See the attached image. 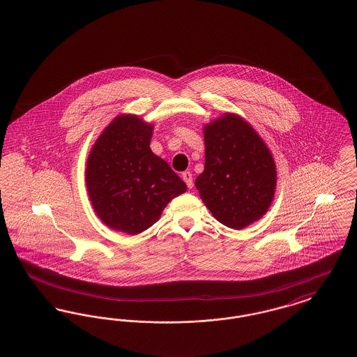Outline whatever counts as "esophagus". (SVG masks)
I'll return each instance as SVG.
<instances>
[{
	"mask_svg": "<svg viewBox=\"0 0 357 357\" xmlns=\"http://www.w3.org/2000/svg\"><path fill=\"white\" fill-rule=\"evenodd\" d=\"M182 179L186 182V185H188V188L189 189H192V175L190 171H185L183 174H182Z\"/></svg>",
	"mask_w": 357,
	"mask_h": 357,
	"instance_id": "1",
	"label": "esophagus"
}]
</instances>
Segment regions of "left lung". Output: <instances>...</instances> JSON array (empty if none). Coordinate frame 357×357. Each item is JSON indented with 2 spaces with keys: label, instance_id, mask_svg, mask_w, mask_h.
<instances>
[{
  "label": "left lung",
  "instance_id": "8db88e82",
  "mask_svg": "<svg viewBox=\"0 0 357 357\" xmlns=\"http://www.w3.org/2000/svg\"><path fill=\"white\" fill-rule=\"evenodd\" d=\"M204 139L205 168L195 188L213 218L234 229L261 219L277 182L275 160L264 139L231 112L206 125Z\"/></svg>",
  "mask_w": 357,
  "mask_h": 357
}]
</instances>
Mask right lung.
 <instances>
[{"label": "right lung", "mask_w": 357, "mask_h": 357, "mask_svg": "<svg viewBox=\"0 0 357 357\" xmlns=\"http://www.w3.org/2000/svg\"><path fill=\"white\" fill-rule=\"evenodd\" d=\"M153 126L119 115L93 144L85 181L92 206L107 227L137 235L160 219L186 183L151 148Z\"/></svg>", "instance_id": "right-lung-1"}]
</instances>
